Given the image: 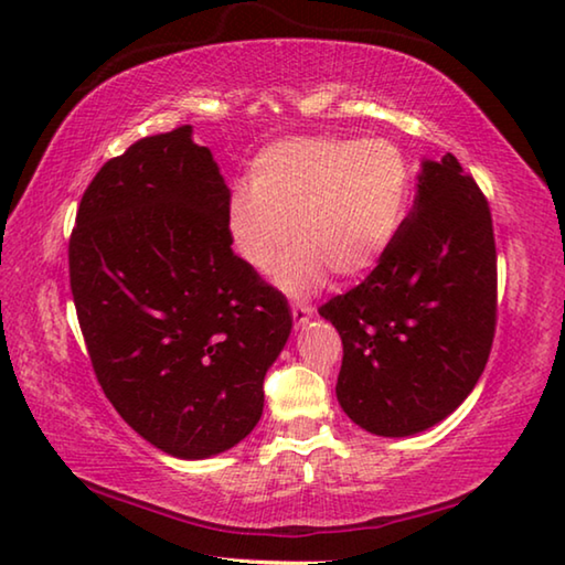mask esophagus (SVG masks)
Returning <instances> with one entry per match:
<instances>
[{"instance_id":"esophagus-1","label":"esophagus","mask_w":565,"mask_h":565,"mask_svg":"<svg viewBox=\"0 0 565 565\" xmlns=\"http://www.w3.org/2000/svg\"><path fill=\"white\" fill-rule=\"evenodd\" d=\"M311 313H313V309H311L309 303H299V301L291 303V317H294V323H296V327H301V323L309 321V319H311Z\"/></svg>"}]
</instances>
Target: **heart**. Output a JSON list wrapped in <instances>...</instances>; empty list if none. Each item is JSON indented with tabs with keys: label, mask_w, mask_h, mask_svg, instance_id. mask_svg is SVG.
<instances>
[{
	"label": "heart",
	"mask_w": 565,
	"mask_h": 565,
	"mask_svg": "<svg viewBox=\"0 0 565 565\" xmlns=\"http://www.w3.org/2000/svg\"><path fill=\"white\" fill-rule=\"evenodd\" d=\"M411 164L388 139L289 137L264 147L248 184L228 199V232L254 271L276 269L286 291L317 289L331 271L359 279L384 259L404 224Z\"/></svg>",
	"instance_id": "1"
}]
</instances>
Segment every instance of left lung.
<instances>
[{
	"label": "left lung",
	"mask_w": 565,
	"mask_h": 565,
	"mask_svg": "<svg viewBox=\"0 0 565 565\" xmlns=\"http://www.w3.org/2000/svg\"><path fill=\"white\" fill-rule=\"evenodd\" d=\"M495 284L489 199L454 154L424 161L384 259L319 309L343 343L337 396L353 424L411 436L454 414L489 361Z\"/></svg>",
	"instance_id": "left-lung-1"
}]
</instances>
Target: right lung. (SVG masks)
I'll use <instances>...</instances> for the list:
<instances>
[{
    "instance_id": "1",
    "label": "right lung",
    "mask_w": 565,
    "mask_h": 565,
    "mask_svg": "<svg viewBox=\"0 0 565 565\" xmlns=\"http://www.w3.org/2000/svg\"><path fill=\"white\" fill-rule=\"evenodd\" d=\"M228 199L184 124L109 159L70 236L76 319L104 396L177 458L252 434L291 333L281 291L232 252Z\"/></svg>"
}]
</instances>
